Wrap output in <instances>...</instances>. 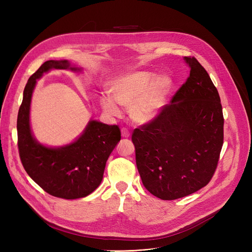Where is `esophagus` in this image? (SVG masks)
<instances>
[{"label":"esophagus","instance_id":"1","mask_svg":"<svg viewBox=\"0 0 252 252\" xmlns=\"http://www.w3.org/2000/svg\"><path fill=\"white\" fill-rule=\"evenodd\" d=\"M129 131L127 130V128H126V127H123L122 128V136L123 137H129Z\"/></svg>","mask_w":252,"mask_h":252}]
</instances>
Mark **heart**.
<instances>
[{"mask_svg": "<svg viewBox=\"0 0 252 252\" xmlns=\"http://www.w3.org/2000/svg\"><path fill=\"white\" fill-rule=\"evenodd\" d=\"M172 79L156 76L151 71L135 70L117 77L111 84V94L101 95L99 102L106 116L119 117L121 111L115 103L129 107V116L137 124H150L162 112L172 89ZM116 102L115 103L114 101Z\"/></svg>", "mask_w": 252, "mask_h": 252, "instance_id": "obj_1", "label": "heart"}]
</instances>
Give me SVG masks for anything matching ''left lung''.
Segmentation results:
<instances>
[{"label":"left lung","instance_id":"obj_1","mask_svg":"<svg viewBox=\"0 0 252 252\" xmlns=\"http://www.w3.org/2000/svg\"><path fill=\"white\" fill-rule=\"evenodd\" d=\"M189 77L152 123L135 128L131 140L137 170L155 196L173 200L209 182L223 143L220 97L205 68L185 57Z\"/></svg>","mask_w":252,"mask_h":252}]
</instances>
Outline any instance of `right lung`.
Returning a JSON list of instances; mask_svg holds the SVG:
<instances>
[{
	"label": "right lung",
	"instance_id": "obj_1",
	"mask_svg": "<svg viewBox=\"0 0 252 252\" xmlns=\"http://www.w3.org/2000/svg\"><path fill=\"white\" fill-rule=\"evenodd\" d=\"M54 68L82 71L66 60H51L30 77L17 121L19 154L27 173L45 191L56 197L77 199L100 185L106 160L121 140V130L118 126L91 120L83 133L68 145L51 148L35 139L30 125L32 92L37 81Z\"/></svg>",
	"mask_w": 252,
	"mask_h": 252
}]
</instances>
